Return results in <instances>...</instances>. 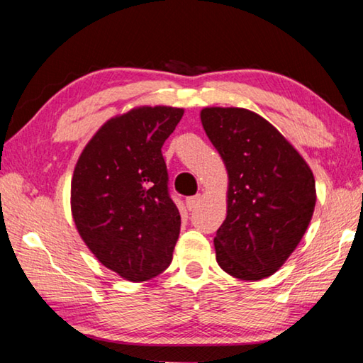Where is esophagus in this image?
<instances>
[{"label":"esophagus","instance_id":"34e87169","mask_svg":"<svg viewBox=\"0 0 363 363\" xmlns=\"http://www.w3.org/2000/svg\"><path fill=\"white\" fill-rule=\"evenodd\" d=\"M199 201H200V195H195V196H189V199L186 200V205H187V208L190 211L192 210H195L196 208V205H199Z\"/></svg>","mask_w":363,"mask_h":363}]
</instances>
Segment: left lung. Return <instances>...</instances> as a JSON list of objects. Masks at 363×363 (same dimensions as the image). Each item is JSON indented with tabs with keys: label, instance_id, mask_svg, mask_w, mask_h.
<instances>
[{
	"label": "left lung",
	"instance_id": "left-lung-1",
	"mask_svg": "<svg viewBox=\"0 0 363 363\" xmlns=\"http://www.w3.org/2000/svg\"><path fill=\"white\" fill-rule=\"evenodd\" d=\"M200 120L229 177L216 261L232 277H269L296 250L314 214L312 169L277 128L248 108L205 107Z\"/></svg>",
	"mask_w": 363,
	"mask_h": 363
}]
</instances>
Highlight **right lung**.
I'll use <instances>...</instances> for the list:
<instances>
[{"label": "right lung", "instance_id": "right-lung-1", "mask_svg": "<svg viewBox=\"0 0 363 363\" xmlns=\"http://www.w3.org/2000/svg\"><path fill=\"white\" fill-rule=\"evenodd\" d=\"M184 108L140 106L107 120L72 176L77 230L96 259L128 281L162 274L173 259L181 214L168 195L162 145Z\"/></svg>", "mask_w": 363, "mask_h": 363}]
</instances>
